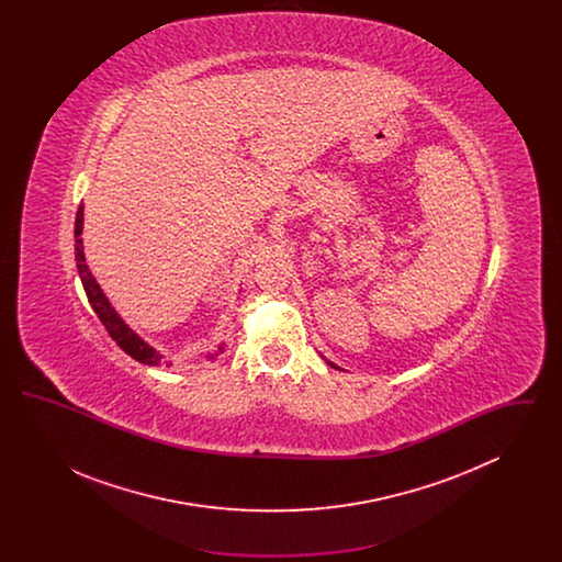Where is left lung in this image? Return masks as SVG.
Wrapping results in <instances>:
<instances>
[{"label": "left lung", "instance_id": "8db88e82", "mask_svg": "<svg viewBox=\"0 0 562 562\" xmlns=\"http://www.w3.org/2000/svg\"><path fill=\"white\" fill-rule=\"evenodd\" d=\"M328 364H330V367H333V369H339V367H337V364H333V362H328Z\"/></svg>", "mask_w": 562, "mask_h": 562}]
</instances>
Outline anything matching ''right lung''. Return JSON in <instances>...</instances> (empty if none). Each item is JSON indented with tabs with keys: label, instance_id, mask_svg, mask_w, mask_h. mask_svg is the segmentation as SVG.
<instances>
[{
	"label": "right lung",
	"instance_id": "1",
	"mask_svg": "<svg viewBox=\"0 0 562 562\" xmlns=\"http://www.w3.org/2000/svg\"><path fill=\"white\" fill-rule=\"evenodd\" d=\"M81 229H83V206L80 204L78 214H76V261H78V271H80L83 291H86V296H88L92 310L97 312L99 321L103 322V326L108 328L111 339L124 349L128 356H133L136 362H143V364H149V367H160V364H164V356L160 351H156L147 341H143L133 328L117 316V312L111 307L108 296L101 291L97 280L92 278L90 269L86 266V257H83ZM218 351H223V346L218 348ZM214 356H218V353H211L209 358H214Z\"/></svg>",
	"mask_w": 562,
	"mask_h": 562
}]
</instances>
